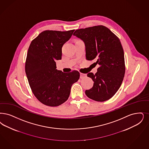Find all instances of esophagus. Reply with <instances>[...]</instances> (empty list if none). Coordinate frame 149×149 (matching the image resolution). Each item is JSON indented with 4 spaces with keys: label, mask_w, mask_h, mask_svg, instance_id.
Masks as SVG:
<instances>
[{
    "label": "esophagus",
    "mask_w": 149,
    "mask_h": 149,
    "mask_svg": "<svg viewBox=\"0 0 149 149\" xmlns=\"http://www.w3.org/2000/svg\"><path fill=\"white\" fill-rule=\"evenodd\" d=\"M80 77L81 79H83V77H86V75L85 74H83V73H80Z\"/></svg>",
    "instance_id": "obj_1"
}]
</instances>
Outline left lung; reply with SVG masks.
<instances>
[{
	"label": "left lung",
	"mask_w": 149,
	"mask_h": 149,
	"mask_svg": "<svg viewBox=\"0 0 149 149\" xmlns=\"http://www.w3.org/2000/svg\"><path fill=\"white\" fill-rule=\"evenodd\" d=\"M73 35L85 43L86 58L96 60L100 66L94 74H87L94 81L85 94L95 101H107L119 90L125 75L124 53L119 38L103 25L75 30Z\"/></svg>",
	"instance_id": "left-lung-1"
}]
</instances>
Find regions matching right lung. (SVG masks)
<instances>
[{"instance_id": "obj_1", "label": "right lung", "mask_w": 149, "mask_h": 149, "mask_svg": "<svg viewBox=\"0 0 149 149\" xmlns=\"http://www.w3.org/2000/svg\"><path fill=\"white\" fill-rule=\"evenodd\" d=\"M75 30H45L30 43L25 70L30 88L36 99L49 107L65 102L72 85L77 81V70L65 73L56 69V60L61 59V48Z\"/></svg>"}]
</instances>
